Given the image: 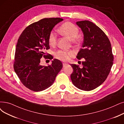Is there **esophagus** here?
Wrapping results in <instances>:
<instances>
[{
    "instance_id": "obj_1",
    "label": "esophagus",
    "mask_w": 124,
    "mask_h": 124,
    "mask_svg": "<svg viewBox=\"0 0 124 124\" xmlns=\"http://www.w3.org/2000/svg\"><path fill=\"white\" fill-rule=\"evenodd\" d=\"M62 65H63V67H65L66 66H67L68 65V64L66 63H63Z\"/></svg>"
}]
</instances>
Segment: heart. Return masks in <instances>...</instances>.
I'll list each match as a JSON object with an SVG mask.
<instances>
[{
	"mask_svg": "<svg viewBox=\"0 0 124 124\" xmlns=\"http://www.w3.org/2000/svg\"><path fill=\"white\" fill-rule=\"evenodd\" d=\"M58 32L61 34L68 37L71 39L73 44H78L80 41L78 36L79 30L78 27L75 24L70 22H66L63 23L58 29ZM57 43L56 36L53 32H51L48 36V43L50 46H54ZM74 55L73 50H59L54 53V56L59 60L67 62Z\"/></svg>",
	"mask_w": 124,
	"mask_h": 124,
	"instance_id": "1",
	"label": "heart"
}]
</instances>
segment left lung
I'll return each mask as SVG.
<instances>
[{"instance_id":"left-lung-1","label":"left lung","mask_w":124,"mask_h":124,"mask_svg":"<svg viewBox=\"0 0 124 124\" xmlns=\"http://www.w3.org/2000/svg\"><path fill=\"white\" fill-rule=\"evenodd\" d=\"M83 33L82 48L76 57L80 59L82 68L71 64L73 72L71 78L73 85L83 91L94 90L105 81L113 63V55L109 39L102 29L92 22H76Z\"/></svg>"}]
</instances>
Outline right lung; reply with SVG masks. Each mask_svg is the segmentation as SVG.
<instances>
[{
  "mask_svg": "<svg viewBox=\"0 0 124 124\" xmlns=\"http://www.w3.org/2000/svg\"><path fill=\"white\" fill-rule=\"evenodd\" d=\"M63 20L60 18H44L26 27L20 36L16 45L14 69L23 85L34 92L50 87L62 68V62L54 59L51 65H40L41 58L52 59L51 54L46 55L50 49L48 36L53 28Z\"/></svg>",
  "mask_w": 124,
  "mask_h": 124,
  "instance_id": "obj_1",
  "label": "right lung"
}]
</instances>
